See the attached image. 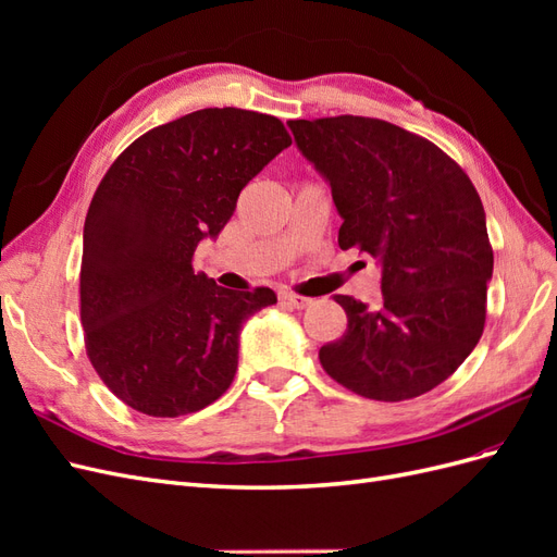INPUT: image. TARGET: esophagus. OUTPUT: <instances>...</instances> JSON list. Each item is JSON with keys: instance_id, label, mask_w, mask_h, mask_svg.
<instances>
[{"instance_id": "esophagus-1", "label": "esophagus", "mask_w": 557, "mask_h": 557, "mask_svg": "<svg viewBox=\"0 0 557 557\" xmlns=\"http://www.w3.org/2000/svg\"><path fill=\"white\" fill-rule=\"evenodd\" d=\"M278 299H281V305L290 307V309H297V311L307 309V307L311 305V299H309V297H299V295H293V293H281V295H278Z\"/></svg>"}]
</instances>
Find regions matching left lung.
<instances>
[{"label": "left lung", "mask_w": 557, "mask_h": 557, "mask_svg": "<svg viewBox=\"0 0 557 557\" xmlns=\"http://www.w3.org/2000/svg\"><path fill=\"white\" fill-rule=\"evenodd\" d=\"M342 215L339 246L381 267V307L334 295L348 315L320 348L325 372L367 399L401 401L446 381L476 348L493 248L469 176L393 123L336 115L288 123Z\"/></svg>", "instance_id": "obj_1"}]
</instances>
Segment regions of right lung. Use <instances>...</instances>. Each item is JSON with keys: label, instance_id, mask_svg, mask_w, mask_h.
I'll list each match as a JSON object with an SVG mask.
<instances>
[{"label": "right lung", "instance_id": "right-lung-1", "mask_svg": "<svg viewBox=\"0 0 557 557\" xmlns=\"http://www.w3.org/2000/svg\"><path fill=\"white\" fill-rule=\"evenodd\" d=\"M293 141L274 115L201 109L123 150L83 227L81 323L109 391L134 411L176 418L209 407L237 372L246 320L276 305L195 274L239 193Z\"/></svg>", "mask_w": 557, "mask_h": 557}]
</instances>
